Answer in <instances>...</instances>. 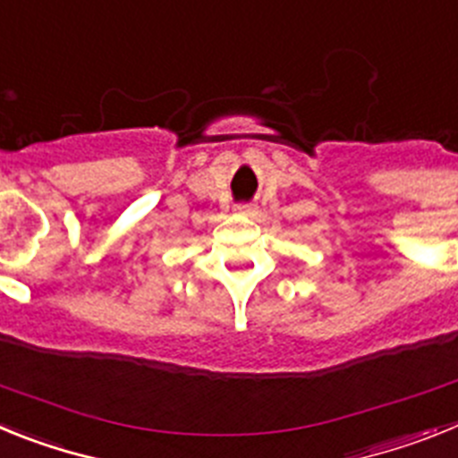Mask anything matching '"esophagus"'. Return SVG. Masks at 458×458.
Wrapping results in <instances>:
<instances>
[{"instance_id":"1","label":"esophagus","mask_w":458,"mask_h":458,"mask_svg":"<svg viewBox=\"0 0 458 458\" xmlns=\"http://www.w3.org/2000/svg\"><path fill=\"white\" fill-rule=\"evenodd\" d=\"M238 213H241V216L254 217L257 216V208H254V206H238Z\"/></svg>"}]
</instances>
